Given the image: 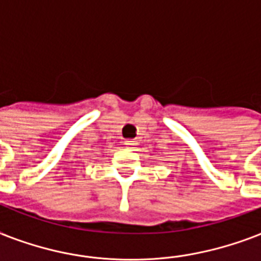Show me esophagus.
<instances>
[{
  "label": "esophagus",
  "instance_id": "1",
  "mask_svg": "<svg viewBox=\"0 0 261 261\" xmlns=\"http://www.w3.org/2000/svg\"><path fill=\"white\" fill-rule=\"evenodd\" d=\"M126 145L128 149H135V146H137L138 143H137V141H135V139H128V141H126Z\"/></svg>",
  "mask_w": 261,
  "mask_h": 261
}]
</instances>
